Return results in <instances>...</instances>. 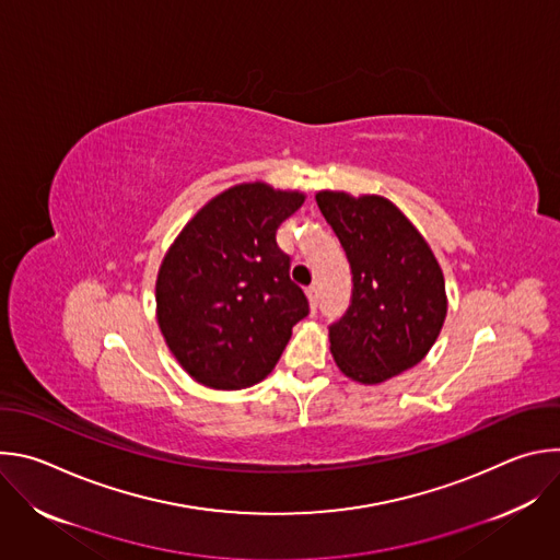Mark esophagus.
Returning <instances> with one entry per match:
<instances>
[{
    "instance_id": "34e87169",
    "label": "esophagus",
    "mask_w": 560,
    "mask_h": 560,
    "mask_svg": "<svg viewBox=\"0 0 560 560\" xmlns=\"http://www.w3.org/2000/svg\"><path fill=\"white\" fill-rule=\"evenodd\" d=\"M305 294H307V299H310V307L316 310V307H318V288L310 285V288L305 290Z\"/></svg>"
}]
</instances>
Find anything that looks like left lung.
I'll return each instance as SVG.
<instances>
[{
  "label": "left lung",
  "mask_w": 560,
  "mask_h": 560,
  "mask_svg": "<svg viewBox=\"0 0 560 560\" xmlns=\"http://www.w3.org/2000/svg\"><path fill=\"white\" fill-rule=\"evenodd\" d=\"M352 272L346 314L330 324L341 372L381 383L415 368L434 346L447 312L443 272L419 230L392 201L316 192Z\"/></svg>",
  "instance_id": "1"
}]
</instances>
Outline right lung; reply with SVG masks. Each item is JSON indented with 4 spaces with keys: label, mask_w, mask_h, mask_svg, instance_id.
Returning a JSON list of instances; mask_svg holds the SVG:
<instances>
[{
    "label": "right lung",
    "mask_w": 560,
    "mask_h": 560,
    "mask_svg": "<svg viewBox=\"0 0 560 560\" xmlns=\"http://www.w3.org/2000/svg\"><path fill=\"white\" fill-rule=\"evenodd\" d=\"M301 192L234 186L208 201L175 238L156 277L159 328L182 368L217 389H242L272 372L292 326L310 312L290 279L279 225Z\"/></svg>",
    "instance_id": "right-lung-1"
}]
</instances>
